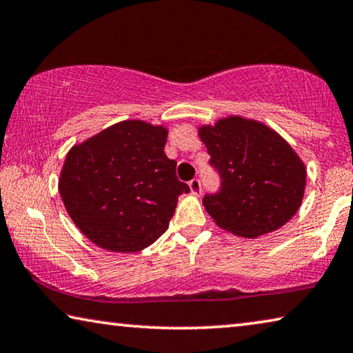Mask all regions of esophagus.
<instances>
[{
	"instance_id": "esophagus-1",
	"label": "esophagus",
	"mask_w": 353,
	"mask_h": 353,
	"mask_svg": "<svg viewBox=\"0 0 353 353\" xmlns=\"http://www.w3.org/2000/svg\"><path fill=\"white\" fill-rule=\"evenodd\" d=\"M190 192H192L193 194H201V190H203V187H201V181L199 179H193V181H190Z\"/></svg>"
}]
</instances>
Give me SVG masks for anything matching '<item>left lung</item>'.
Returning a JSON list of instances; mask_svg holds the SVG:
<instances>
[{
  "label": "left lung",
  "mask_w": 353,
  "mask_h": 353,
  "mask_svg": "<svg viewBox=\"0 0 353 353\" xmlns=\"http://www.w3.org/2000/svg\"><path fill=\"white\" fill-rule=\"evenodd\" d=\"M198 135L221 177L220 192L203 199L218 226L256 239L295 215L303 201L306 168L281 135L242 116L201 125Z\"/></svg>",
  "instance_id": "obj_1"
}]
</instances>
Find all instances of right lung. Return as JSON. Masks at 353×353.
<instances>
[{"mask_svg":"<svg viewBox=\"0 0 353 353\" xmlns=\"http://www.w3.org/2000/svg\"><path fill=\"white\" fill-rule=\"evenodd\" d=\"M168 128L128 119L67 152L58 188L67 214L97 247L135 253L152 245L188 193L165 154Z\"/></svg>","mask_w":353,"mask_h":353,"instance_id":"1","label":"right lung"}]
</instances>
